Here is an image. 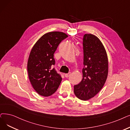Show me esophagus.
Masks as SVG:
<instances>
[{
  "label": "esophagus",
  "mask_w": 130,
  "mask_h": 130,
  "mask_svg": "<svg viewBox=\"0 0 130 130\" xmlns=\"http://www.w3.org/2000/svg\"><path fill=\"white\" fill-rule=\"evenodd\" d=\"M70 75H71V72H69V73H67V74H65V76L67 77H69Z\"/></svg>",
  "instance_id": "1"
}]
</instances>
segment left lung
<instances>
[{"mask_svg":"<svg viewBox=\"0 0 130 130\" xmlns=\"http://www.w3.org/2000/svg\"><path fill=\"white\" fill-rule=\"evenodd\" d=\"M83 49V78L74 86V92L78 99L87 100L96 95L103 87L108 75V62L106 50L96 36L85 34Z\"/></svg>","mask_w":130,"mask_h":130,"instance_id":"8db88e82","label":"left lung"}]
</instances>
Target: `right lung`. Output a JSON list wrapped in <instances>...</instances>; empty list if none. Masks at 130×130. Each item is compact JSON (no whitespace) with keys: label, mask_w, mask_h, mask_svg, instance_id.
I'll return each instance as SVG.
<instances>
[{"label":"right lung","mask_w":130,"mask_h":130,"mask_svg":"<svg viewBox=\"0 0 130 130\" xmlns=\"http://www.w3.org/2000/svg\"><path fill=\"white\" fill-rule=\"evenodd\" d=\"M67 35L63 32L44 34L33 47L27 61L30 81L36 92L44 97L50 96L59 87L62 78L53 65L54 54L59 44Z\"/></svg>","instance_id":"obj_1"}]
</instances>
